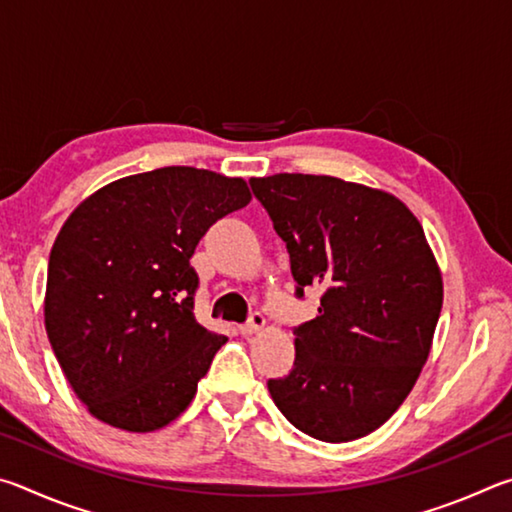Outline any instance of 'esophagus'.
I'll return each mask as SVG.
<instances>
[{
	"label": "esophagus",
	"instance_id": "34e87169",
	"mask_svg": "<svg viewBox=\"0 0 512 512\" xmlns=\"http://www.w3.org/2000/svg\"><path fill=\"white\" fill-rule=\"evenodd\" d=\"M264 327H266V318H264L262 314H259V311H255V314L250 316L248 323L239 327V332L244 334V336H253V334H257V332H262Z\"/></svg>",
	"mask_w": 512,
	"mask_h": 512
}]
</instances>
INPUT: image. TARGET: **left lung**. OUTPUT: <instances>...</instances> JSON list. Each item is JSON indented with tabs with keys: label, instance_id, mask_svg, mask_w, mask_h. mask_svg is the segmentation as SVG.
<instances>
[{
	"label": "left lung",
	"instance_id": "1",
	"mask_svg": "<svg viewBox=\"0 0 512 512\" xmlns=\"http://www.w3.org/2000/svg\"><path fill=\"white\" fill-rule=\"evenodd\" d=\"M287 244L298 298L320 291L318 316L293 329L296 361L268 379L277 409L323 443L379 429L427 363L443 309V275L400 198L334 176L250 180Z\"/></svg>",
	"mask_w": 512,
	"mask_h": 512
}]
</instances>
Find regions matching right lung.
I'll list each match as a JSON object with an SVG mask.
<instances>
[{"label": "right lung", "instance_id": "right-lung-1", "mask_svg": "<svg viewBox=\"0 0 512 512\" xmlns=\"http://www.w3.org/2000/svg\"><path fill=\"white\" fill-rule=\"evenodd\" d=\"M250 198L244 178L164 167L97 189L67 216L49 255L45 327L94 418L149 433L194 400L228 336L198 325L189 259Z\"/></svg>", "mask_w": 512, "mask_h": 512}]
</instances>
